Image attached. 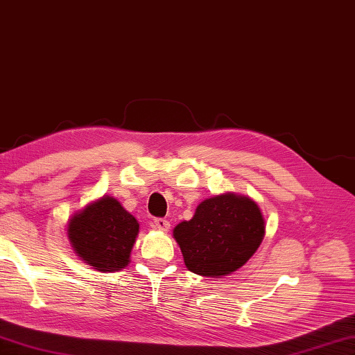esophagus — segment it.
Masks as SVG:
<instances>
[{
	"instance_id": "obj_1",
	"label": "esophagus",
	"mask_w": 355,
	"mask_h": 355,
	"mask_svg": "<svg viewBox=\"0 0 355 355\" xmlns=\"http://www.w3.org/2000/svg\"><path fill=\"white\" fill-rule=\"evenodd\" d=\"M155 229L162 230V232H168L170 223L164 218H157V219H155Z\"/></svg>"
}]
</instances>
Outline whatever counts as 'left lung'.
Here are the masks:
<instances>
[{"label": "left lung", "mask_w": 355, "mask_h": 355, "mask_svg": "<svg viewBox=\"0 0 355 355\" xmlns=\"http://www.w3.org/2000/svg\"><path fill=\"white\" fill-rule=\"evenodd\" d=\"M266 224L258 204L235 193L209 198L173 230L187 269L202 277L236 272L258 250Z\"/></svg>", "instance_id": "1"}]
</instances>
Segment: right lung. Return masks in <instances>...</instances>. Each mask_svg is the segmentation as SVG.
I'll return each mask as SVG.
<instances>
[{"mask_svg":"<svg viewBox=\"0 0 355 355\" xmlns=\"http://www.w3.org/2000/svg\"><path fill=\"white\" fill-rule=\"evenodd\" d=\"M137 233L136 218L111 196L88 204L68 223V238L73 250L98 272L125 269Z\"/></svg>","mask_w":355,"mask_h":355,"instance_id":"add662e5","label":"right lung"}]
</instances>
